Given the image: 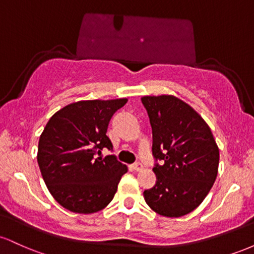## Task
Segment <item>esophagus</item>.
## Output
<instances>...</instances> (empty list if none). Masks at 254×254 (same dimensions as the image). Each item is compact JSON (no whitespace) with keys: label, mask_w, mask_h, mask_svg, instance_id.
Listing matches in <instances>:
<instances>
[{"label":"esophagus","mask_w":254,"mask_h":254,"mask_svg":"<svg viewBox=\"0 0 254 254\" xmlns=\"http://www.w3.org/2000/svg\"><path fill=\"white\" fill-rule=\"evenodd\" d=\"M132 168H133V170H135V171L139 172V171L143 170V165H142L141 162H136V164L132 165Z\"/></svg>","instance_id":"34e87169"}]
</instances>
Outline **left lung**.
Returning <instances> with one entry per match:
<instances>
[{"label":"left lung","mask_w":254,"mask_h":254,"mask_svg":"<svg viewBox=\"0 0 254 254\" xmlns=\"http://www.w3.org/2000/svg\"><path fill=\"white\" fill-rule=\"evenodd\" d=\"M153 130L156 183L143 192L156 214L180 217L193 211L217 177L220 150L205 123L189 104L173 95L143 97Z\"/></svg>","instance_id":"obj_1"}]
</instances>
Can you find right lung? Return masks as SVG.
Returning a JSON list of instances; mask_svg holds the SVG:
<instances>
[{"label": "right lung", "mask_w": 254, "mask_h": 254, "mask_svg": "<svg viewBox=\"0 0 254 254\" xmlns=\"http://www.w3.org/2000/svg\"><path fill=\"white\" fill-rule=\"evenodd\" d=\"M127 99L82 100L64 106L48 122L38 144V165L52 197L77 214L103 210L113 199L121 178L127 172L112 150L107 127Z\"/></svg>", "instance_id": "right-lung-1"}]
</instances>
